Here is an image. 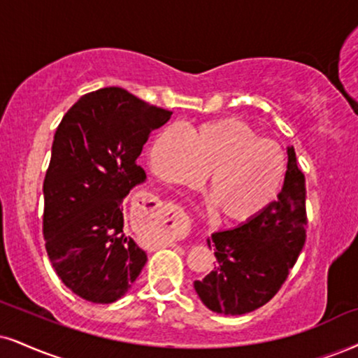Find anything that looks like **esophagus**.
<instances>
[{
  "mask_svg": "<svg viewBox=\"0 0 358 358\" xmlns=\"http://www.w3.org/2000/svg\"><path fill=\"white\" fill-rule=\"evenodd\" d=\"M151 202V201H149ZM139 213H143L149 217L156 219L159 227L167 234H176L179 232V229H182L184 220L180 217V210L176 209V207H162L161 204H138Z\"/></svg>",
  "mask_w": 358,
  "mask_h": 358,
  "instance_id": "esophagus-1",
  "label": "esophagus"
}]
</instances>
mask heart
I'll use <instances>...</instances> for the list:
<instances>
[{
  "instance_id": "heart-1",
  "label": "heart",
  "mask_w": 358,
  "mask_h": 358,
  "mask_svg": "<svg viewBox=\"0 0 358 358\" xmlns=\"http://www.w3.org/2000/svg\"><path fill=\"white\" fill-rule=\"evenodd\" d=\"M149 164L159 179L174 186H201L227 222H247L279 196L285 156L273 141L237 117L206 121L189 127H166L149 145Z\"/></svg>"
}]
</instances>
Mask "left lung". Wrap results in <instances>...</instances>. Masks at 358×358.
I'll use <instances>...</instances> for the list:
<instances>
[{"instance_id":"left-lung-1","label":"left lung","mask_w":358,"mask_h":358,"mask_svg":"<svg viewBox=\"0 0 358 358\" xmlns=\"http://www.w3.org/2000/svg\"><path fill=\"white\" fill-rule=\"evenodd\" d=\"M287 157L277 201L255 219L207 239L217 266L194 282V289L215 314H249L267 303L279 292L306 244V178L292 145L287 148Z\"/></svg>"}]
</instances>
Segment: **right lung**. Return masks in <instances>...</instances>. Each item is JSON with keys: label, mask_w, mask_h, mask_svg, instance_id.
Listing matches in <instances>:
<instances>
[{"label": "right lung", "mask_w": 358, "mask_h": 358, "mask_svg": "<svg viewBox=\"0 0 358 358\" xmlns=\"http://www.w3.org/2000/svg\"><path fill=\"white\" fill-rule=\"evenodd\" d=\"M171 114L122 87H103L81 96L57 126L43 234L57 277L87 302L119 301L148 262L124 231L122 201L145 182L138 157Z\"/></svg>", "instance_id": "right-lung-1"}]
</instances>
